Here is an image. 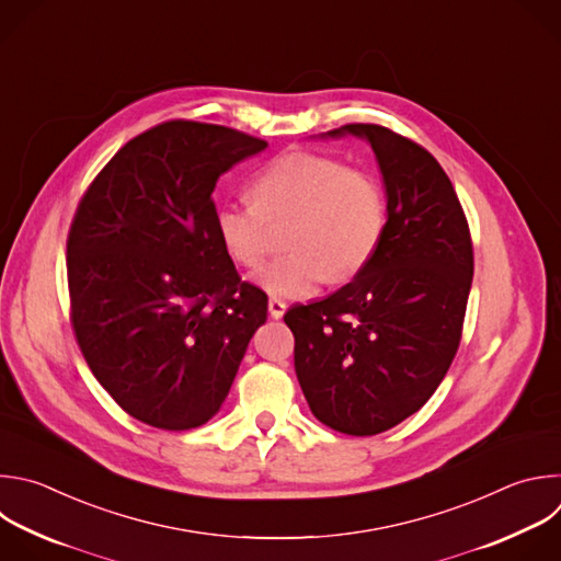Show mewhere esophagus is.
Returning a JSON list of instances; mask_svg holds the SVG:
<instances>
[{"instance_id": "34e87169", "label": "esophagus", "mask_w": 561, "mask_h": 561, "mask_svg": "<svg viewBox=\"0 0 561 561\" xmlns=\"http://www.w3.org/2000/svg\"><path fill=\"white\" fill-rule=\"evenodd\" d=\"M284 312H286V304H284V301H279V299H271V301H268V314H271L273 319H282Z\"/></svg>"}]
</instances>
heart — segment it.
<instances>
[{"label": "heart", "mask_w": 561, "mask_h": 561, "mask_svg": "<svg viewBox=\"0 0 561 561\" xmlns=\"http://www.w3.org/2000/svg\"><path fill=\"white\" fill-rule=\"evenodd\" d=\"M253 203H225L214 227L225 253L257 266L271 247V225H288L293 253L253 275V284L282 299L312 297L328 279L354 277L377 253L388 203L381 182L345 162L293 151L271 160L251 182Z\"/></svg>", "instance_id": "1"}]
</instances>
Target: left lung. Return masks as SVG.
I'll list each match as a JSON object with an SVG mask.
<instances>
[{
    "label": "left lung",
    "instance_id": "1",
    "mask_svg": "<svg viewBox=\"0 0 561 561\" xmlns=\"http://www.w3.org/2000/svg\"><path fill=\"white\" fill-rule=\"evenodd\" d=\"M319 136L369 142L388 225L350 284L284 321L310 412L341 434L375 436L419 412L447 375L473 279L471 236L451 180L421 145L365 123Z\"/></svg>",
    "mask_w": 561,
    "mask_h": 561
}]
</instances>
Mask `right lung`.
Masks as SVG:
<instances>
[{
	"mask_svg": "<svg viewBox=\"0 0 561 561\" xmlns=\"http://www.w3.org/2000/svg\"><path fill=\"white\" fill-rule=\"evenodd\" d=\"M268 142L169 121L131 138L85 192L68 236L72 325L96 381L134 419L184 432L214 419L268 299L225 253L211 194Z\"/></svg>",
	"mask_w": 561,
	"mask_h": 561,
	"instance_id": "add662e5",
	"label": "right lung"
}]
</instances>
